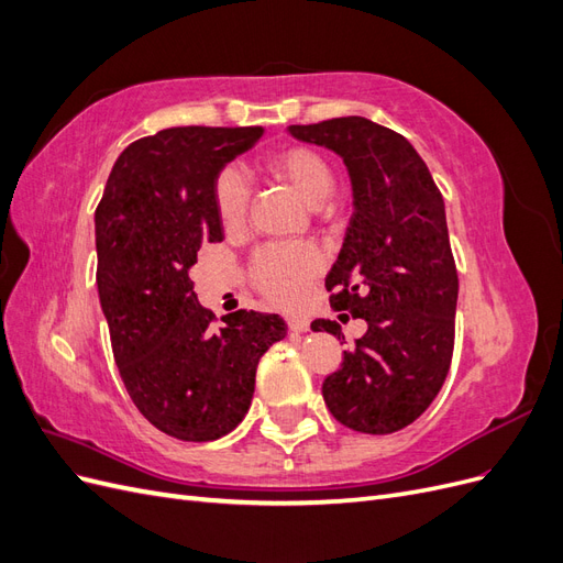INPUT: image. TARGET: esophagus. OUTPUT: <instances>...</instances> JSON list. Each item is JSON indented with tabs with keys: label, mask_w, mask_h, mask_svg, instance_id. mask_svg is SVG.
Returning a JSON list of instances; mask_svg holds the SVG:
<instances>
[{
	"label": "esophagus",
	"mask_w": 563,
	"mask_h": 563,
	"mask_svg": "<svg viewBox=\"0 0 563 563\" xmlns=\"http://www.w3.org/2000/svg\"><path fill=\"white\" fill-rule=\"evenodd\" d=\"M286 323H288V329H291L294 333H305V331L310 329L308 319H302V317H288Z\"/></svg>",
	"instance_id": "obj_1"
}]
</instances>
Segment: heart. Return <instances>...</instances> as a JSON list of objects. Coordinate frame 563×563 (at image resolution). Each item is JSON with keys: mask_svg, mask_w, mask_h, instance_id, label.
<instances>
[{"mask_svg": "<svg viewBox=\"0 0 563 563\" xmlns=\"http://www.w3.org/2000/svg\"><path fill=\"white\" fill-rule=\"evenodd\" d=\"M267 174L286 183L302 199L317 207L333 192L329 162L312 147L291 145L267 159ZM213 201L220 225L234 232L246 223L249 185L234 168L220 172L213 185ZM321 255L310 244H267L251 263V282L279 308H298L310 282L319 275Z\"/></svg>", "mask_w": 563, "mask_h": 563, "instance_id": "obj_1", "label": "heart"}]
</instances>
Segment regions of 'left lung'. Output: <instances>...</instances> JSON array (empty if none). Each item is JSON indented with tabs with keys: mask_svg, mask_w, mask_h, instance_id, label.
Wrapping results in <instances>:
<instances>
[{
	"mask_svg": "<svg viewBox=\"0 0 563 563\" xmlns=\"http://www.w3.org/2000/svg\"><path fill=\"white\" fill-rule=\"evenodd\" d=\"M288 133L333 150L352 183L354 213L327 288L333 310L362 317L368 329L323 380V401L350 430H404L434 401L453 356L457 272L444 197L416 147L366 117ZM312 331L340 338V323L317 319Z\"/></svg>",
	"mask_w": 563,
	"mask_h": 563,
	"instance_id": "obj_1",
	"label": "left lung"
}]
</instances>
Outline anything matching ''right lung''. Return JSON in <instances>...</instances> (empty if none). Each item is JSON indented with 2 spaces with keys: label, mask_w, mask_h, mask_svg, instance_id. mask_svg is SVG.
I'll use <instances>...</instances> for the list:
<instances>
[{
  "label": "right lung",
  "mask_w": 563,
  "mask_h": 563,
  "mask_svg": "<svg viewBox=\"0 0 563 563\" xmlns=\"http://www.w3.org/2000/svg\"><path fill=\"white\" fill-rule=\"evenodd\" d=\"M261 126H176L131 143L96 209L98 296L114 362L139 411L168 437L213 441L249 411L255 368L286 335L279 314L236 310L213 329L190 267L223 242L213 185Z\"/></svg>",
  "instance_id": "right-lung-1"
}]
</instances>
